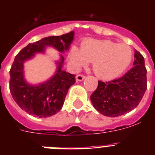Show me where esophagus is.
<instances>
[{
    "instance_id": "34e87169",
    "label": "esophagus",
    "mask_w": 155,
    "mask_h": 155,
    "mask_svg": "<svg viewBox=\"0 0 155 155\" xmlns=\"http://www.w3.org/2000/svg\"><path fill=\"white\" fill-rule=\"evenodd\" d=\"M84 78H85V76H84V75L82 74H78L76 76L77 81H81L84 80Z\"/></svg>"
}]
</instances>
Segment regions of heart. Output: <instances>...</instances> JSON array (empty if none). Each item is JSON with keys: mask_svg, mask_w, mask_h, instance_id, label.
<instances>
[{"mask_svg": "<svg viewBox=\"0 0 155 155\" xmlns=\"http://www.w3.org/2000/svg\"><path fill=\"white\" fill-rule=\"evenodd\" d=\"M132 58L130 46L107 39H85L82 41L81 49L72 46L68 54L70 63L75 69L92 62L94 74L105 81L120 76L128 68Z\"/></svg>", "mask_w": 155, "mask_h": 155, "instance_id": "1", "label": "heart"}]
</instances>
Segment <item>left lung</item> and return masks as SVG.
Masks as SVG:
<instances>
[{"label": "left lung", "mask_w": 155, "mask_h": 155, "mask_svg": "<svg viewBox=\"0 0 155 155\" xmlns=\"http://www.w3.org/2000/svg\"><path fill=\"white\" fill-rule=\"evenodd\" d=\"M134 67L123 77L108 82H98L91 101L98 112L105 116L116 117L137 107L147 89V70L144 58L134 50Z\"/></svg>", "instance_id": "obj_1"}]
</instances>
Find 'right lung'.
Returning <instances> with one entry per match:
<instances>
[{"instance_id": "1", "label": "right lung", "mask_w": 155, "mask_h": 155, "mask_svg": "<svg viewBox=\"0 0 155 155\" xmlns=\"http://www.w3.org/2000/svg\"><path fill=\"white\" fill-rule=\"evenodd\" d=\"M74 36L72 31L60 36L46 37L29 43L16 55L10 70V91L19 107L29 115L46 118L58 113L68 89L75 83V75L63 71L64 58L60 54L55 74L46 81L31 84L25 78L24 64L37 53H45L46 47L54 48L61 53L68 51Z\"/></svg>"}]
</instances>
